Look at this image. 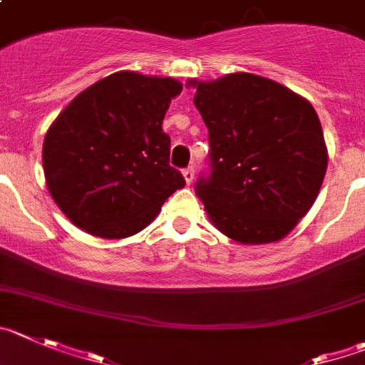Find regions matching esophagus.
Listing matches in <instances>:
<instances>
[{
  "mask_svg": "<svg viewBox=\"0 0 365 365\" xmlns=\"http://www.w3.org/2000/svg\"><path fill=\"white\" fill-rule=\"evenodd\" d=\"M182 175H185L186 185H192V182H193V177H195V172H193V168H186L185 172H182Z\"/></svg>",
  "mask_w": 365,
  "mask_h": 365,
  "instance_id": "obj_1",
  "label": "esophagus"
}]
</instances>
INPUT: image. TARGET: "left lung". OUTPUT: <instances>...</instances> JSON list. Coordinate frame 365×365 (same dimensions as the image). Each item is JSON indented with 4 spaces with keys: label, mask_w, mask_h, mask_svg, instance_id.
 Here are the masks:
<instances>
[{
    "label": "left lung",
    "mask_w": 365,
    "mask_h": 365,
    "mask_svg": "<svg viewBox=\"0 0 365 365\" xmlns=\"http://www.w3.org/2000/svg\"><path fill=\"white\" fill-rule=\"evenodd\" d=\"M192 85L210 141V173L195 193L213 226L240 244L280 240L309 212L326 175L315 108L255 73Z\"/></svg>",
    "instance_id": "8db88e82"
}]
</instances>
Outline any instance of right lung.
Here are the masks:
<instances>
[{
  "label": "right lung",
  "instance_id": "1",
  "mask_svg": "<svg viewBox=\"0 0 365 365\" xmlns=\"http://www.w3.org/2000/svg\"><path fill=\"white\" fill-rule=\"evenodd\" d=\"M182 85L172 78L115 72L83 90L43 143L48 192L78 228L103 239L145 230L186 185L170 166L163 119Z\"/></svg>",
  "mask_w": 365,
  "mask_h": 365
}]
</instances>
